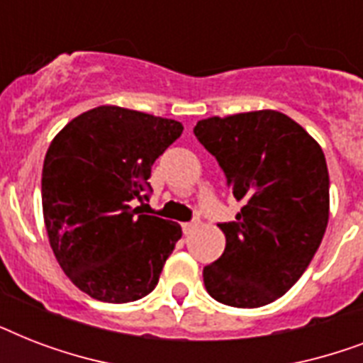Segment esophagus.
<instances>
[{"mask_svg":"<svg viewBox=\"0 0 363 363\" xmlns=\"http://www.w3.org/2000/svg\"><path fill=\"white\" fill-rule=\"evenodd\" d=\"M198 226H199V218H194V220L184 222V224H182V232H184V235H188V233H192Z\"/></svg>","mask_w":363,"mask_h":363,"instance_id":"34e87169","label":"esophagus"}]
</instances>
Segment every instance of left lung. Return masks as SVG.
I'll use <instances>...</instances> for the list:
<instances>
[{"label": "left lung", "instance_id": "obj_1", "mask_svg": "<svg viewBox=\"0 0 363 363\" xmlns=\"http://www.w3.org/2000/svg\"><path fill=\"white\" fill-rule=\"evenodd\" d=\"M198 141L216 158L241 201L218 226L226 248L203 267L211 298L256 309L286 294L320 247L330 215V177L318 143L290 116L254 111L199 121Z\"/></svg>", "mask_w": 363, "mask_h": 363}]
</instances>
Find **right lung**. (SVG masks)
I'll list each match as a JSON object with an SVG mask.
<instances>
[{
	"label": "right lung",
	"mask_w": 363,
	"mask_h": 363,
	"mask_svg": "<svg viewBox=\"0 0 363 363\" xmlns=\"http://www.w3.org/2000/svg\"><path fill=\"white\" fill-rule=\"evenodd\" d=\"M182 130L177 121L101 105L50 143L41 179L48 241L65 275L90 298L128 303L158 284L182 230L133 205L148 201L152 164Z\"/></svg>",
	"instance_id": "1"
}]
</instances>
